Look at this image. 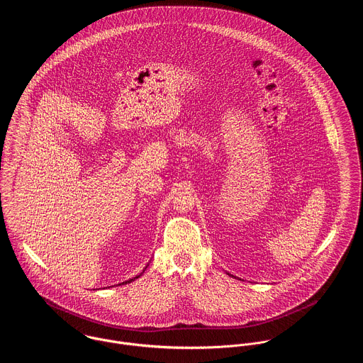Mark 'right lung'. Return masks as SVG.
I'll list each match as a JSON object with an SVG mask.
<instances>
[{"label": "right lung", "mask_w": 363, "mask_h": 363, "mask_svg": "<svg viewBox=\"0 0 363 363\" xmlns=\"http://www.w3.org/2000/svg\"><path fill=\"white\" fill-rule=\"evenodd\" d=\"M144 271H145V269H143V272H144ZM140 275H141V274H140ZM140 275H138V277H140ZM138 277H135V278H133V279H128V281H125V282H123V284H128V282H133V281H134V279H137Z\"/></svg>", "instance_id": "right-lung-1"}]
</instances>
